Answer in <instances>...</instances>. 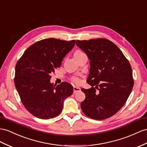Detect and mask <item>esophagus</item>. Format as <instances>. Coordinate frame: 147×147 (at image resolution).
Returning <instances> with one entry per match:
<instances>
[{"label":"esophagus","instance_id":"1","mask_svg":"<svg viewBox=\"0 0 147 147\" xmlns=\"http://www.w3.org/2000/svg\"><path fill=\"white\" fill-rule=\"evenodd\" d=\"M73 90H74V93L75 94V93H76L77 92L80 91H81V89H80V88L77 87V86H74Z\"/></svg>","mask_w":147,"mask_h":147}]
</instances>
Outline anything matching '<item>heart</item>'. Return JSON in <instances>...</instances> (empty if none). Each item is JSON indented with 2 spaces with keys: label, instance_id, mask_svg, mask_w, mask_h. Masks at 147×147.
I'll return each instance as SVG.
<instances>
[{
  "label": "heart",
  "instance_id": "b5f03b06",
  "mask_svg": "<svg viewBox=\"0 0 147 147\" xmlns=\"http://www.w3.org/2000/svg\"><path fill=\"white\" fill-rule=\"evenodd\" d=\"M82 53H82V51H81L80 50H76V51L74 52V57H75V56H76L78 55H81ZM73 81L75 82H76V83H80V80H79L78 78H73Z\"/></svg>",
  "mask_w": 147,
  "mask_h": 147
}]
</instances>
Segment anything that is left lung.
I'll use <instances>...</instances> for the list:
<instances>
[{
	"mask_svg": "<svg viewBox=\"0 0 147 147\" xmlns=\"http://www.w3.org/2000/svg\"><path fill=\"white\" fill-rule=\"evenodd\" d=\"M76 45L90 60L87 82L92 86L81 89L86 95L81 109L91 119H107L123 106L130 94L134 86L131 66L117 45L108 40H76Z\"/></svg>",
	"mask_w": 147,
	"mask_h": 147,
	"instance_id": "1",
	"label": "left lung"
}]
</instances>
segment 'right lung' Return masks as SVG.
I'll return each mask as SVG.
<instances>
[{
    "label": "right lung",
    "mask_w": 147,
    "mask_h": 147,
    "mask_svg": "<svg viewBox=\"0 0 147 147\" xmlns=\"http://www.w3.org/2000/svg\"><path fill=\"white\" fill-rule=\"evenodd\" d=\"M75 43L53 38L40 40L28 48L17 63L15 86L26 109L37 118L58 115L64 100L73 94L72 85L67 82L54 85L50 74L60 67Z\"/></svg>",
    "instance_id": "obj_1"
}]
</instances>
